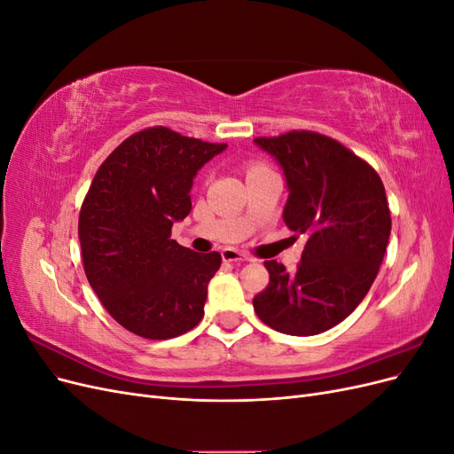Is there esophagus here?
Listing matches in <instances>:
<instances>
[{
  "label": "esophagus",
  "mask_w": 454,
  "mask_h": 454,
  "mask_svg": "<svg viewBox=\"0 0 454 454\" xmlns=\"http://www.w3.org/2000/svg\"><path fill=\"white\" fill-rule=\"evenodd\" d=\"M222 257L227 263H235V261H250V255H246L235 248H225L222 250Z\"/></svg>",
  "instance_id": "34e87169"
}]
</instances>
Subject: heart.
Returning <instances> with one entry per match:
<instances>
[{
	"instance_id": "heart-1",
	"label": "heart",
	"mask_w": 454,
	"mask_h": 454,
	"mask_svg": "<svg viewBox=\"0 0 454 454\" xmlns=\"http://www.w3.org/2000/svg\"><path fill=\"white\" fill-rule=\"evenodd\" d=\"M259 167H263V164H252L250 170H254V168H259Z\"/></svg>"
}]
</instances>
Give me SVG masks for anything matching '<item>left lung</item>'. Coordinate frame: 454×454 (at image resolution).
Here are the masks:
<instances>
[{
	"mask_svg": "<svg viewBox=\"0 0 454 454\" xmlns=\"http://www.w3.org/2000/svg\"><path fill=\"white\" fill-rule=\"evenodd\" d=\"M255 144L280 162L290 189L284 222L307 244L292 274L265 261L269 286L254 310L280 333L318 335L345 320L377 278L392 229L387 193L367 160L325 134L292 130Z\"/></svg>",
	"mask_w": 454,
	"mask_h": 454,
	"instance_id": "left-lung-1",
	"label": "left lung"
}]
</instances>
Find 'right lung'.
<instances>
[{
	"label": "right lung",
	"instance_id": "obj_1",
	"mask_svg": "<svg viewBox=\"0 0 454 454\" xmlns=\"http://www.w3.org/2000/svg\"><path fill=\"white\" fill-rule=\"evenodd\" d=\"M225 147L149 127L94 174L79 212L83 269L104 309L134 335L164 340L202 320L222 255L184 248L170 231L191 212L199 168Z\"/></svg>",
	"mask_w": 454,
	"mask_h": 454
}]
</instances>
